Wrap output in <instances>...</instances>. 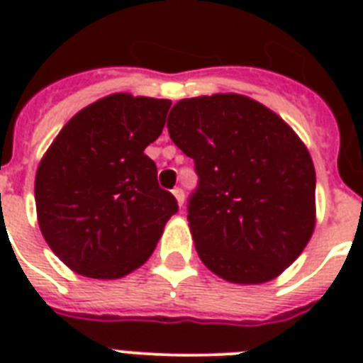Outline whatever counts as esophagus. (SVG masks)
<instances>
[{
	"mask_svg": "<svg viewBox=\"0 0 363 363\" xmlns=\"http://www.w3.org/2000/svg\"><path fill=\"white\" fill-rule=\"evenodd\" d=\"M173 196L177 198V203L182 207V205H184V192H182V188H175V190H173Z\"/></svg>",
	"mask_w": 363,
	"mask_h": 363,
	"instance_id": "esophagus-1",
	"label": "esophagus"
}]
</instances>
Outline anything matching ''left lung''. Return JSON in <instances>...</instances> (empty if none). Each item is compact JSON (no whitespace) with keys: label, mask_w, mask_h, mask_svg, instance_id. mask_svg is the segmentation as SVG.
Listing matches in <instances>:
<instances>
[{"label":"left lung","mask_w":363,"mask_h":363,"mask_svg":"<svg viewBox=\"0 0 363 363\" xmlns=\"http://www.w3.org/2000/svg\"><path fill=\"white\" fill-rule=\"evenodd\" d=\"M167 130L199 177L188 222L201 262L238 284L281 275L315 230V165L296 131L239 94L181 99Z\"/></svg>","instance_id":"1"}]
</instances>
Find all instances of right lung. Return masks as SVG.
<instances>
[{
    "label": "right lung",
    "instance_id": "add662e5",
    "mask_svg": "<svg viewBox=\"0 0 363 363\" xmlns=\"http://www.w3.org/2000/svg\"><path fill=\"white\" fill-rule=\"evenodd\" d=\"M169 99L111 94L79 111L43 156L37 220L69 269L121 279L143 265L179 211L145 148L164 130Z\"/></svg>",
    "mask_w": 363,
    "mask_h": 363
}]
</instances>
